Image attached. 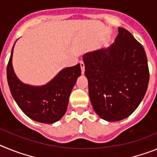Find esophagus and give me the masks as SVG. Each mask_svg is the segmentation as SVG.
<instances>
[{"mask_svg":"<svg viewBox=\"0 0 157 157\" xmlns=\"http://www.w3.org/2000/svg\"><path fill=\"white\" fill-rule=\"evenodd\" d=\"M80 68H81V73L84 74V63L83 62H80Z\"/></svg>","mask_w":157,"mask_h":157,"instance_id":"1","label":"esophagus"}]
</instances>
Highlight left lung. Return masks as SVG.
<instances>
[{
    "label": "left lung",
    "mask_w": 157,
    "mask_h": 157,
    "mask_svg": "<svg viewBox=\"0 0 157 157\" xmlns=\"http://www.w3.org/2000/svg\"><path fill=\"white\" fill-rule=\"evenodd\" d=\"M110 47L83 56L94 111L116 122L129 116L146 93L149 70L142 45L129 31L118 28Z\"/></svg>",
    "instance_id": "1"
}]
</instances>
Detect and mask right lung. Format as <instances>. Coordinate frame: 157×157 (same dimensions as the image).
Wrapping results in <instances>:
<instances>
[{
	"label": "right lung",
	"instance_id": "right-lung-1",
	"mask_svg": "<svg viewBox=\"0 0 157 157\" xmlns=\"http://www.w3.org/2000/svg\"><path fill=\"white\" fill-rule=\"evenodd\" d=\"M13 47L7 65V79L16 103L27 116L36 122L47 124L58 122L67 110L69 95L81 74L80 64L62 69L46 85L30 86L20 82L13 71Z\"/></svg>",
	"mask_w": 157,
	"mask_h": 157
}]
</instances>
